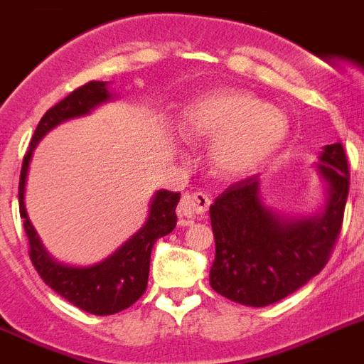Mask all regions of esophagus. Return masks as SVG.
I'll return each instance as SVG.
<instances>
[{
	"instance_id": "esophagus-1",
	"label": "esophagus",
	"mask_w": 364,
	"mask_h": 364,
	"mask_svg": "<svg viewBox=\"0 0 364 364\" xmlns=\"http://www.w3.org/2000/svg\"><path fill=\"white\" fill-rule=\"evenodd\" d=\"M212 204L210 195L203 193V191H193V193H186L178 204V217L182 225H188L193 219L203 217L208 212V208Z\"/></svg>"
}]
</instances>
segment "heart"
I'll use <instances>...</instances> for the list:
<instances>
[{"label":"heart","instance_id":"b5f03b06","mask_svg":"<svg viewBox=\"0 0 364 364\" xmlns=\"http://www.w3.org/2000/svg\"><path fill=\"white\" fill-rule=\"evenodd\" d=\"M289 123L282 110L241 90H215L186 105L178 134L189 144L210 141V164L219 176L256 173L282 147Z\"/></svg>","mask_w":364,"mask_h":364}]
</instances>
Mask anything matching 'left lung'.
Wrapping results in <instances>:
<instances>
[{"label":"left lung","instance_id":"1","mask_svg":"<svg viewBox=\"0 0 364 364\" xmlns=\"http://www.w3.org/2000/svg\"><path fill=\"white\" fill-rule=\"evenodd\" d=\"M322 203L311 215H291L263 200L262 178L230 186L210 206L215 259L210 285L232 302L265 307L284 300L322 271L343 225L348 161L341 144L315 161Z\"/></svg>","mask_w":364,"mask_h":364}]
</instances>
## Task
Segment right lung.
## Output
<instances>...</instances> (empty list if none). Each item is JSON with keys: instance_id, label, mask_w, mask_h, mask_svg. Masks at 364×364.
<instances>
[{"instance_id": "1", "label": "right lung", "mask_w": 364, "mask_h": 364, "mask_svg": "<svg viewBox=\"0 0 364 364\" xmlns=\"http://www.w3.org/2000/svg\"><path fill=\"white\" fill-rule=\"evenodd\" d=\"M116 97L117 95L112 93L108 82L92 80L49 108L34 130L29 151L23 158L20 191H18L20 215L23 219L27 237H29V256L34 269L38 271L46 285H49L55 293L92 315H114V313L123 311L145 293L152 247L158 239L175 230V210L180 200V193L158 189L149 203V215L144 226L134 235H130L121 247H117V250L93 265H70L53 257L46 245L42 243L27 213L26 186L34 149L38 147L43 136L64 121L88 116L95 108Z\"/></svg>"}]
</instances>
